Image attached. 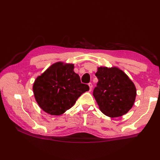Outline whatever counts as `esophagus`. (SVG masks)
<instances>
[{"instance_id":"obj_1","label":"esophagus","mask_w":160,"mask_h":160,"mask_svg":"<svg viewBox=\"0 0 160 160\" xmlns=\"http://www.w3.org/2000/svg\"><path fill=\"white\" fill-rule=\"evenodd\" d=\"M88 85H89V91H91V89H92V88H93V85H92V83H89L88 84Z\"/></svg>"}]
</instances>
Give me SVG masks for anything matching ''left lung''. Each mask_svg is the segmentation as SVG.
<instances>
[{
    "label": "left lung",
    "instance_id": "8db88e82",
    "mask_svg": "<svg viewBox=\"0 0 160 160\" xmlns=\"http://www.w3.org/2000/svg\"><path fill=\"white\" fill-rule=\"evenodd\" d=\"M98 83L93 96L101 112L109 118L126 114L137 95L133 81L117 67H100L95 73Z\"/></svg>",
    "mask_w": 160,
    "mask_h": 160
}]
</instances>
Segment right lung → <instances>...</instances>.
Here are the masks:
<instances>
[{
  "instance_id": "add662e5",
  "label": "right lung",
  "mask_w": 160,
  "mask_h": 160,
  "mask_svg": "<svg viewBox=\"0 0 160 160\" xmlns=\"http://www.w3.org/2000/svg\"><path fill=\"white\" fill-rule=\"evenodd\" d=\"M74 64L57 62L38 76L32 89L38 106L51 115H60L71 108L77 99L89 90L81 83Z\"/></svg>"
}]
</instances>
